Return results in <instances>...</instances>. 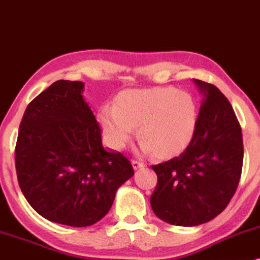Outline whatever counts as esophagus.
I'll return each instance as SVG.
<instances>
[{"mask_svg": "<svg viewBox=\"0 0 260 260\" xmlns=\"http://www.w3.org/2000/svg\"><path fill=\"white\" fill-rule=\"evenodd\" d=\"M131 163H133L134 169L142 168V167H144V166H145V163L141 162V161H139V159H133V161H131Z\"/></svg>", "mask_w": 260, "mask_h": 260, "instance_id": "esophagus-1", "label": "esophagus"}]
</instances>
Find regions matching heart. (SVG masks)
Listing matches in <instances>:
<instances>
[{"label": "heart", "mask_w": 260, "mask_h": 260, "mask_svg": "<svg viewBox=\"0 0 260 260\" xmlns=\"http://www.w3.org/2000/svg\"><path fill=\"white\" fill-rule=\"evenodd\" d=\"M110 144L126 146L139 125L142 148L157 156H172L188 146L197 124V106L189 93L174 88L129 89L119 94L115 106L99 110Z\"/></svg>", "instance_id": "obj_1"}]
</instances>
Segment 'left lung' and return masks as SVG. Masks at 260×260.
I'll use <instances>...</instances> for the list:
<instances>
[{"label": "left lung", "mask_w": 260, "mask_h": 260, "mask_svg": "<svg viewBox=\"0 0 260 260\" xmlns=\"http://www.w3.org/2000/svg\"><path fill=\"white\" fill-rule=\"evenodd\" d=\"M204 93L194 135L178 157L152 166L158 182L151 206L176 226L209 222L236 193L243 165V139L235 110L214 84L195 80Z\"/></svg>", "instance_id": "obj_1"}]
</instances>
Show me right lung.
Masks as SVG:
<instances>
[{
	"label": "right lung",
	"mask_w": 260,
	"mask_h": 260,
	"mask_svg": "<svg viewBox=\"0 0 260 260\" xmlns=\"http://www.w3.org/2000/svg\"><path fill=\"white\" fill-rule=\"evenodd\" d=\"M83 82L60 80L28 104L17 139L20 190L46 220L74 227L98 222L134 176L129 158L108 152L82 97Z\"/></svg>",
	"instance_id": "right-lung-1"
}]
</instances>
